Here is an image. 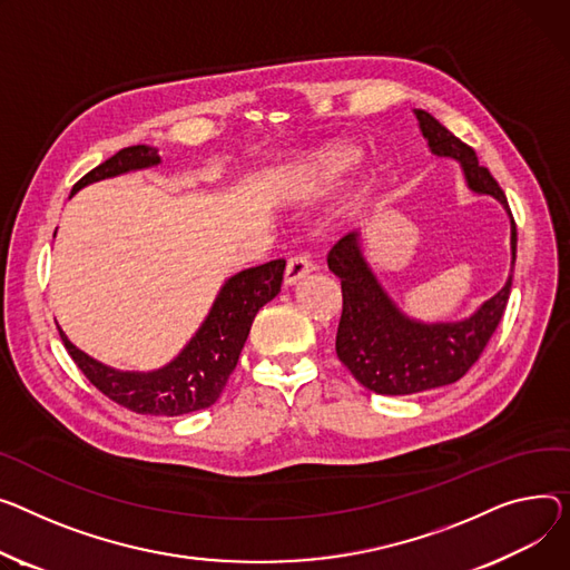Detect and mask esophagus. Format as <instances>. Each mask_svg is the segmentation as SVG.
I'll use <instances>...</instances> for the list:
<instances>
[{
	"label": "esophagus",
	"instance_id": "obj_1",
	"mask_svg": "<svg viewBox=\"0 0 570 570\" xmlns=\"http://www.w3.org/2000/svg\"><path fill=\"white\" fill-rule=\"evenodd\" d=\"M314 273V263L309 261L307 254H295L288 258L286 263V275H284V282L286 286H293L297 284L299 279H305L307 275Z\"/></svg>",
	"mask_w": 570,
	"mask_h": 570
}]
</instances>
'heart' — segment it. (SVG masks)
Returning <instances> with one entry per match:
<instances>
[{"label": "heart", "mask_w": 570, "mask_h": 570, "mask_svg": "<svg viewBox=\"0 0 570 570\" xmlns=\"http://www.w3.org/2000/svg\"><path fill=\"white\" fill-rule=\"evenodd\" d=\"M360 158V150L351 146H332L321 150L314 158V165L309 167V185H321L325 180H332L344 174L348 167H353Z\"/></svg>", "instance_id": "b5f03b06"}]
</instances>
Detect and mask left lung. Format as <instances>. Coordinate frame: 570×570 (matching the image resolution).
<instances>
[{"label":"left lung","instance_id":"obj_1","mask_svg":"<svg viewBox=\"0 0 570 570\" xmlns=\"http://www.w3.org/2000/svg\"><path fill=\"white\" fill-rule=\"evenodd\" d=\"M414 117L435 156L461 163L472 193L495 197L507 208L511 217L513 268L518 234L502 187L479 165L474 148L451 135L429 111L414 109ZM327 265L341 279L344 297L336 330V355L360 385L387 396L416 394L461 381L498 330L513 282V275H509L502 291L485 299L465 321L422 323L407 318L377 284L362 254L357 232L344 236L330 249Z\"/></svg>","mask_w":570,"mask_h":570}]
</instances>
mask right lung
Here are the masks:
<instances>
[{
	"label": "right lung",
	"mask_w": 570,
	"mask_h": 570,
	"mask_svg": "<svg viewBox=\"0 0 570 570\" xmlns=\"http://www.w3.org/2000/svg\"><path fill=\"white\" fill-rule=\"evenodd\" d=\"M158 163L160 156L154 146L137 144L121 148L119 154H114L75 183L72 195L89 183L154 167ZM284 268L286 261L277 258L226 279L197 334L189 338V344L174 362L158 371L135 373L109 368L80 348H75L61 327L59 334L72 362L109 401L137 414L178 416L197 412L210 407L219 399L238 364L256 312L282 288Z\"/></svg>",
	"instance_id": "add662e5"
}]
</instances>
